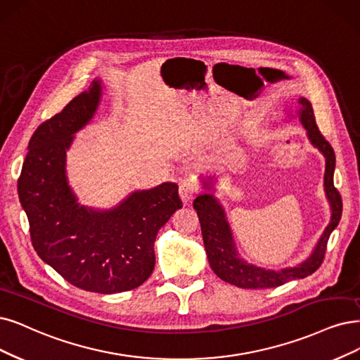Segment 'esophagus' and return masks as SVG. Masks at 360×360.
<instances>
[{
    "instance_id": "esophagus-1",
    "label": "esophagus",
    "mask_w": 360,
    "mask_h": 360,
    "mask_svg": "<svg viewBox=\"0 0 360 360\" xmlns=\"http://www.w3.org/2000/svg\"><path fill=\"white\" fill-rule=\"evenodd\" d=\"M179 197L184 206H190L195 198V187L190 182H182L179 185Z\"/></svg>"
}]
</instances>
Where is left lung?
Wrapping results in <instances>:
<instances>
[{"instance_id": "8db88e82", "label": "left lung", "mask_w": 360, "mask_h": 360, "mask_svg": "<svg viewBox=\"0 0 360 360\" xmlns=\"http://www.w3.org/2000/svg\"><path fill=\"white\" fill-rule=\"evenodd\" d=\"M285 122L298 120L307 131V138L314 148L325 157V176L323 188L326 200L330 209V219L323 233L319 237L310 255L292 267L283 269H265L257 264H250L245 259L237 249L233 230L227 218V212L217 197L218 184L222 176L217 178H200L202 191L193 202L197 210L198 221H200L203 243L207 254L209 265L221 281L231 283L243 289H264L276 288L286 282L297 281L313 274L323 261L326 243L330 233L337 229L341 219L342 202L341 195L334 187V172H335V153L329 142L319 131L313 106L310 101L304 96L297 99L295 105H283Z\"/></svg>"}]
</instances>
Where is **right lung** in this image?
<instances>
[{"mask_svg": "<svg viewBox=\"0 0 360 360\" xmlns=\"http://www.w3.org/2000/svg\"><path fill=\"white\" fill-rule=\"evenodd\" d=\"M102 96L103 82L95 78L34 131L18 193L38 257L79 289L118 294L151 276L157 233L182 202L175 182L131 191L112 207L78 202L66 173V151L95 117Z\"/></svg>", "mask_w": 360, "mask_h": 360, "instance_id": "obj_1", "label": "right lung"}]
</instances>
